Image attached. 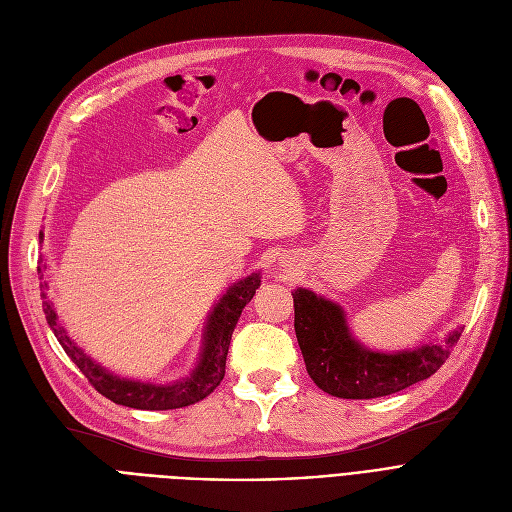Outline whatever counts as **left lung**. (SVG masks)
I'll use <instances>...</instances> for the list:
<instances>
[{
    "mask_svg": "<svg viewBox=\"0 0 512 512\" xmlns=\"http://www.w3.org/2000/svg\"><path fill=\"white\" fill-rule=\"evenodd\" d=\"M294 332L307 373L324 392L338 398H378L405 390L434 375L448 359L463 330L448 334L442 344H425L394 355L375 353L359 344L346 326L340 305L297 288Z\"/></svg>",
    "mask_w": 512,
    "mask_h": 512,
    "instance_id": "1",
    "label": "left lung"
}]
</instances>
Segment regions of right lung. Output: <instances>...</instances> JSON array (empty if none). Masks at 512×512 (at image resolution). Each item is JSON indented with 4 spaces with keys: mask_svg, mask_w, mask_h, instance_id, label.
Segmentation results:
<instances>
[{
    "mask_svg": "<svg viewBox=\"0 0 512 512\" xmlns=\"http://www.w3.org/2000/svg\"><path fill=\"white\" fill-rule=\"evenodd\" d=\"M43 272H45V263L41 259V267H39L41 280H43ZM259 284H261L259 274H251L226 290L224 297L215 303L213 311L209 313L205 334H203V351L197 367L193 369L191 375H188V378L174 384H151V382L126 380V378H120V375H114L107 369H103L99 363L87 357L85 351H80V348L66 336V330L58 321V313L53 309V303L47 299V282H41V297H43V311L51 332L56 334L66 355L72 359V363L80 371H83L85 378L91 382V386L99 394L114 400L116 405L130 407V409L168 411V409H182L188 405H195V402L203 400L220 386L226 373V357H228L232 332L238 324L242 309H245L247 303H251Z\"/></svg>",
    "mask_w": 512,
    "mask_h": 512,
    "instance_id": "right-lung-1",
    "label": "right lung"
}]
</instances>
